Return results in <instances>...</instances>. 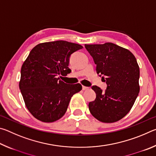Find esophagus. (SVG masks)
<instances>
[{
	"label": "esophagus",
	"instance_id": "esophagus-1",
	"mask_svg": "<svg viewBox=\"0 0 156 156\" xmlns=\"http://www.w3.org/2000/svg\"><path fill=\"white\" fill-rule=\"evenodd\" d=\"M89 89V87H85V86H83V90L85 91V90H87V89Z\"/></svg>",
	"mask_w": 156,
	"mask_h": 156
}]
</instances>
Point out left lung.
<instances>
[{
    "label": "left lung",
    "instance_id": "1",
    "mask_svg": "<svg viewBox=\"0 0 156 156\" xmlns=\"http://www.w3.org/2000/svg\"><path fill=\"white\" fill-rule=\"evenodd\" d=\"M96 65V72L105 78L107 89L97 86L94 101L89 103L91 115L100 122H115L122 119L133 107L140 91V69L133 54L112 43L84 44Z\"/></svg>",
    "mask_w": 156,
    "mask_h": 156
}]
</instances>
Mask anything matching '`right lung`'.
I'll list each match as a JSON object with an SVG mask.
<instances>
[{
  "label": "right lung",
  "instance_id": "1",
  "mask_svg": "<svg viewBox=\"0 0 156 156\" xmlns=\"http://www.w3.org/2000/svg\"><path fill=\"white\" fill-rule=\"evenodd\" d=\"M83 47L57 41L40 43L31 50L21 67L19 88L26 107L36 119L44 122L59 120L73 95L81 91L80 84H68L60 78L72 72L68 67L71 54Z\"/></svg>",
  "mask_w": 156,
  "mask_h": 156
}]
</instances>
